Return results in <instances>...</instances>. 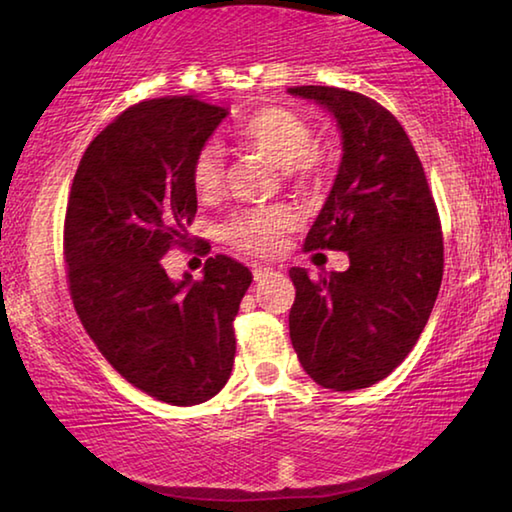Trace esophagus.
Listing matches in <instances>:
<instances>
[{"instance_id":"obj_1","label":"esophagus","mask_w":512,"mask_h":512,"mask_svg":"<svg viewBox=\"0 0 512 512\" xmlns=\"http://www.w3.org/2000/svg\"><path fill=\"white\" fill-rule=\"evenodd\" d=\"M268 275H273V268H271V266H255V268H253V277H255V282H262V280H266Z\"/></svg>"}]
</instances>
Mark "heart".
<instances>
[{
    "label": "heart",
    "instance_id": "1",
    "mask_svg": "<svg viewBox=\"0 0 512 512\" xmlns=\"http://www.w3.org/2000/svg\"><path fill=\"white\" fill-rule=\"evenodd\" d=\"M237 137L248 149L262 153L293 183L307 185L325 176L329 155L314 144V128L307 119L287 108L268 106L250 115L237 128ZM192 187L201 201H210L223 187V155L219 146L205 144L192 160ZM296 228L287 207H262L230 219L223 237L230 246L253 255H271L282 246L284 235Z\"/></svg>",
    "mask_w": 512,
    "mask_h": 512
}]
</instances>
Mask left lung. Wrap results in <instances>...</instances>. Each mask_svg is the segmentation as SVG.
<instances>
[{
	"mask_svg": "<svg viewBox=\"0 0 512 512\" xmlns=\"http://www.w3.org/2000/svg\"><path fill=\"white\" fill-rule=\"evenodd\" d=\"M291 94L332 112L343 160L305 250H345L350 268L293 266V350L323 388L357 391L391 375L418 343L443 282L438 207L409 135L366 94L298 85Z\"/></svg>",
	"mask_w": 512,
	"mask_h": 512,
	"instance_id": "left-lung-1",
	"label": "left lung"
}]
</instances>
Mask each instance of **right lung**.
Listing matches in <instances>:
<instances>
[{
	"mask_svg": "<svg viewBox=\"0 0 512 512\" xmlns=\"http://www.w3.org/2000/svg\"><path fill=\"white\" fill-rule=\"evenodd\" d=\"M225 115L194 97L135 103L90 142L67 198V284L85 332L128 384L173 406L207 402L230 379L232 323L253 282L228 255L207 257L201 280L173 282L162 266L192 244V160Z\"/></svg>",
	"mask_w": 512,
	"mask_h": 512,
	"instance_id": "obj_1",
	"label": "right lung"
}]
</instances>
